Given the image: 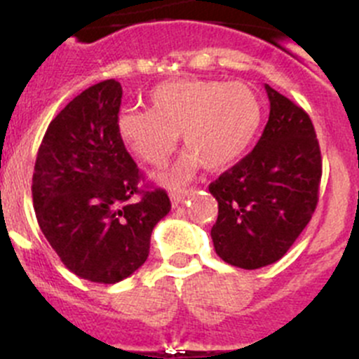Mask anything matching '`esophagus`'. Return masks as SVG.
Segmentation results:
<instances>
[{
	"label": "esophagus",
	"instance_id": "obj_1",
	"mask_svg": "<svg viewBox=\"0 0 359 359\" xmlns=\"http://www.w3.org/2000/svg\"><path fill=\"white\" fill-rule=\"evenodd\" d=\"M186 196H187V191H184V189H177V191H172V193H170V200H172L173 206H179Z\"/></svg>",
	"mask_w": 359,
	"mask_h": 359
}]
</instances>
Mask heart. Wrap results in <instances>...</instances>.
Listing matches in <instances>:
<instances>
[{
  "label": "heart",
  "instance_id": "heart-1",
  "mask_svg": "<svg viewBox=\"0 0 359 359\" xmlns=\"http://www.w3.org/2000/svg\"><path fill=\"white\" fill-rule=\"evenodd\" d=\"M151 109L119 112L116 130L126 149L158 166L172 154L182 133L184 156L159 179L182 184L201 165L222 170L233 165L255 139L262 106L245 83L215 79H173L153 88Z\"/></svg>",
  "mask_w": 359,
  "mask_h": 359
}]
</instances>
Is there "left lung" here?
Returning <instances> with one entry per match:
<instances>
[{
    "label": "left lung",
    "mask_w": 359,
    "mask_h": 359,
    "mask_svg": "<svg viewBox=\"0 0 359 359\" xmlns=\"http://www.w3.org/2000/svg\"><path fill=\"white\" fill-rule=\"evenodd\" d=\"M271 111L262 137L210 184L219 203L212 241L224 262L259 269L280 260L318 205L321 153L302 107L266 85Z\"/></svg>",
    "instance_id": "obj_1"
}]
</instances>
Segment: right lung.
Here are the masks:
<instances>
[{"label":"right lung","instance_id":"obj_1","mask_svg":"<svg viewBox=\"0 0 359 359\" xmlns=\"http://www.w3.org/2000/svg\"><path fill=\"white\" fill-rule=\"evenodd\" d=\"M123 90L90 86L48 125L32 173L39 229L64 266L93 283H118L149 255L151 233L170 212L163 189L142 175L116 130Z\"/></svg>","mask_w":359,"mask_h":359}]
</instances>
